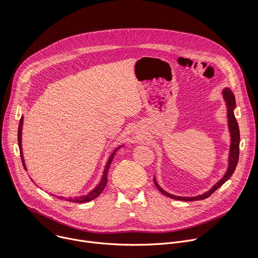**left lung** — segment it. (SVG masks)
I'll list each match as a JSON object with an SVG mask.
<instances>
[{
  "mask_svg": "<svg viewBox=\"0 0 258 258\" xmlns=\"http://www.w3.org/2000/svg\"><path fill=\"white\" fill-rule=\"evenodd\" d=\"M223 95L224 98L227 102V106H228V119H229V127H230V133H231V149H230V157H229V167H228V171L226 172V174L224 175V177L220 179L216 185H214L208 192L204 193L203 195L197 196V197H179V196H174L171 194L166 193L165 191H163L159 186L158 183L156 182L155 178H154V183L156 185V187L158 188V190L168 196L169 198L175 199V200H181V201H197V200H203L208 198L215 190H217L220 186H223L224 183L232 176V174L234 173L236 166L238 164V160H239V143H240V131H239V125L238 122L236 120L235 114H234V109L236 107V99H235V95L233 94V92L226 88L223 91Z\"/></svg>",
  "mask_w": 258,
  "mask_h": 258,
  "instance_id": "left-lung-1",
  "label": "left lung"
}]
</instances>
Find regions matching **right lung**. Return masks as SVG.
Here are the masks:
<instances>
[{
  "label": "right lung",
  "instance_id": "right-lung-1",
  "mask_svg": "<svg viewBox=\"0 0 258 258\" xmlns=\"http://www.w3.org/2000/svg\"><path fill=\"white\" fill-rule=\"evenodd\" d=\"M22 123H23V117L20 118V121H19V126H18V146H19V150H20V157H21V161H22V164H23V167L25 169V164H24V160H23V156H22V149H21V130H22ZM119 148V147H118ZM117 151V149L111 154V156H110L108 162H107V165H106V168L104 170V173H103V177L100 181L99 185L88 195L86 196H81V197H76V198H68V201L69 202H75V203H85V202H89L95 198H97L104 190L106 183H107V172L109 170V167H110V164H111V161L115 155V152ZM58 199H63V197H59V196H56ZM65 199V198H64Z\"/></svg>",
  "mask_w": 258,
  "mask_h": 258
}]
</instances>
